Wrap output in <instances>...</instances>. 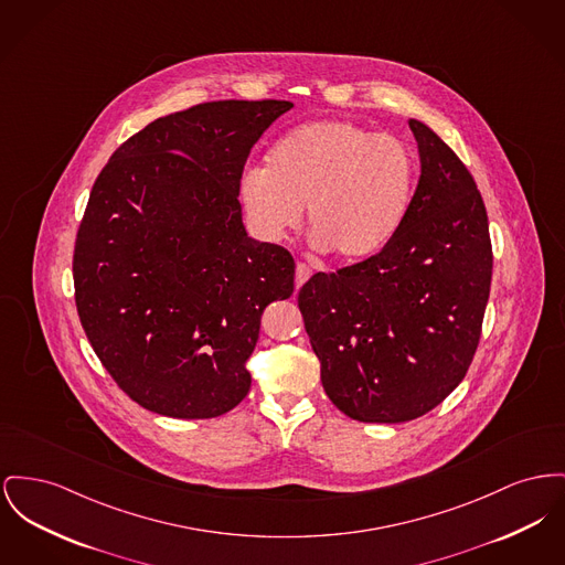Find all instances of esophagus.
Here are the masks:
<instances>
[{
    "instance_id": "obj_1",
    "label": "esophagus",
    "mask_w": 565,
    "mask_h": 565,
    "mask_svg": "<svg viewBox=\"0 0 565 565\" xmlns=\"http://www.w3.org/2000/svg\"><path fill=\"white\" fill-rule=\"evenodd\" d=\"M311 273H313L311 266L305 265V263L297 265V288H300V286L311 277Z\"/></svg>"
}]
</instances>
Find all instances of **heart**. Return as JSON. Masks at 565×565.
<instances>
[{
    "instance_id": "1",
    "label": "heart",
    "mask_w": 565,
    "mask_h": 565,
    "mask_svg": "<svg viewBox=\"0 0 565 565\" xmlns=\"http://www.w3.org/2000/svg\"><path fill=\"white\" fill-rule=\"evenodd\" d=\"M416 177V156L397 136L327 119L284 136L268 168H245L238 194L266 238L279 241L295 231L307 206L318 249H334L341 260H365L403 226Z\"/></svg>"
}]
</instances>
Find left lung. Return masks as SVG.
I'll return each mask as SVG.
<instances>
[{
  "label": "left lung",
  "mask_w": 565,
  "mask_h": 565,
  "mask_svg": "<svg viewBox=\"0 0 565 565\" xmlns=\"http://www.w3.org/2000/svg\"><path fill=\"white\" fill-rule=\"evenodd\" d=\"M420 179L395 238L299 292L332 403L361 423H407L465 377L491 290L489 220L473 177L418 119Z\"/></svg>",
  "instance_id": "8db88e82"
}]
</instances>
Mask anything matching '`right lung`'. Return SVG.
Masks as SVG:
<instances>
[{"label": "right lung", "mask_w": 565, "mask_h": 565, "mask_svg": "<svg viewBox=\"0 0 565 565\" xmlns=\"http://www.w3.org/2000/svg\"><path fill=\"white\" fill-rule=\"evenodd\" d=\"M288 100L206 102L151 121L102 168L74 245L76 309L126 395L215 418L252 386L260 318L295 292V260L247 236L238 179Z\"/></svg>", "instance_id": "1"}]
</instances>
